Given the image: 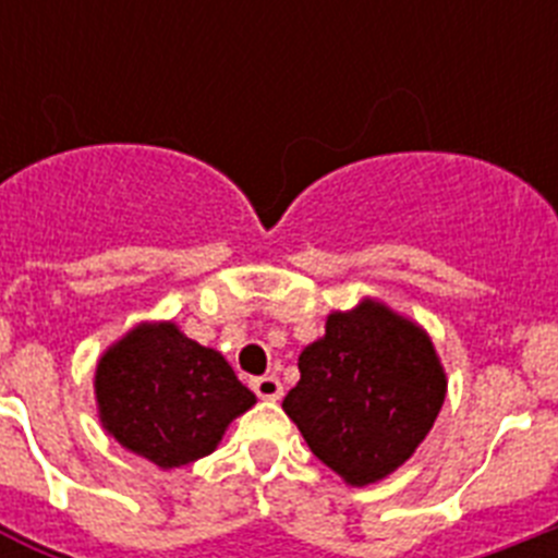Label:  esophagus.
<instances>
[{
	"label": "esophagus",
	"instance_id": "obj_1",
	"mask_svg": "<svg viewBox=\"0 0 558 558\" xmlns=\"http://www.w3.org/2000/svg\"><path fill=\"white\" fill-rule=\"evenodd\" d=\"M251 388H254L256 397L270 399V402L282 397V383H279V377H274V374H265V377L251 379Z\"/></svg>",
	"mask_w": 558,
	"mask_h": 558
}]
</instances>
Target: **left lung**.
Segmentation results:
<instances>
[{"label": "left lung", "instance_id": "obj_1", "mask_svg": "<svg viewBox=\"0 0 558 558\" xmlns=\"http://www.w3.org/2000/svg\"><path fill=\"white\" fill-rule=\"evenodd\" d=\"M302 379L282 408L329 470L352 486L391 475L445 405L447 379L430 338L377 302L332 313L299 357Z\"/></svg>", "mask_w": 558, "mask_h": 558}]
</instances>
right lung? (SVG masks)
<instances>
[{
    "instance_id": "1",
    "label": "right lung",
    "mask_w": 558,
    "mask_h": 558,
    "mask_svg": "<svg viewBox=\"0 0 558 558\" xmlns=\"http://www.w3.org/2000/svg\"><path fill=\"white\" fill-rule=\"evenodd\" d=\"M95 391L102 427L161 470L209 456L231 418L256 402L223 354L175 324H142L108 349Z\"/></svg>"
}]
</instances>
